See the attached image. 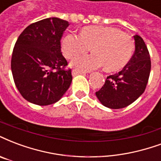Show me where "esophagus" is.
Returning a JSON list of instances; mask_svg holds the SVG:
<instances>
[{"instance_id":"esophagus-1","label":"esophagus","mask_w":161,"mask_h":161,"mask_svg":"<svg viewBox=\"0 0 161 161\" xmlns=\"http://www.w3.org/2000/svg\"><path fill=\"white\" fill-rule=\"evenodd\" d=\"M77 75H85V72L84 71H78V70H73L72 71V76L75 77V76H77Z\"/></svg>"}]
</instances>
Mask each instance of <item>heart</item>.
Listing matches in <instances>:
<instances>
[{
    "label": "heart",
    "mask_w": 161,
    "mask_h": 161,
    "mask_svg": "<svg viewBox=\"0 0 161 161\" xmlns=\"http://www.w3.org/2000/svg\"><path fill=\"white\" fill-rule=\"evenodd\" d=\"M90 47L94 53L71 60L74 68L85 71L105 65L108 71H118L131 58L134 41L121 30L105 26L86 27L80 35L68 33L62 40L63 53L68 59L89 51Z\"/></svg>",
    "instance_id": "heart-1"
}]
</instances>
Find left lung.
I'll use <instances>...</instances> for the list:
<instances>
[{"instance_id": "8db88e82", "label": "left lung", "mask_w": 161, "mask_h": 161, "mask_svg": "<svg viewBox=\"0 0 161 161\" xmlns=\"http://www.w3.org/2000/svg\"><path fill=\"white\" fill-rule=\"evenodd\" d=\"M135 52L122 71L107 77L96 92L103 106L112 109L125 108L142 95L150 74V55L143 39L134 36Z\"/></svg>"}]
</instances>
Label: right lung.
<instances>
[{"label":"right lung","instance_id":"add662e5","mask_svg":"<svg viewBox=\"0 0 161 161\" xmlns=\"http://www.w3.org/2000/svg\"><path fill=\"white\" fill-rule=\"evenodd\" d=\"M69 23L48 18L27 26L14 45L11 69L26 101L39 106L55 103L71 85V69L61 53L60 40Z\"/></svg>","mask_w":161,"mask_h":161}]
</instances>
